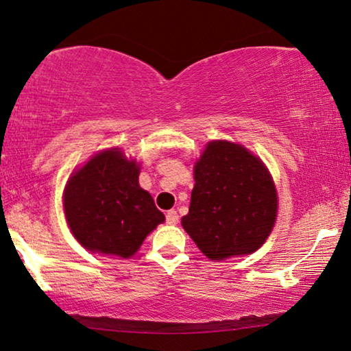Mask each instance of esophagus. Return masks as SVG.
Here are the masks:
<instances>
[{"label":"esophagus","instance_id":"34e87169","mask_svg":"<svg viewBox=\"0 0 351 351\" xmlns=\"http://www.w3.org/2000/svg\"><path fill=\"white\" fill-rule=\"evenodd\" d=\"M165 219H167V223L175 226V223H178V221H180V216H178V213L175 211V209H170V211H167Z\"/></svg>","mask_w":351,"mask_h":351}]
</instances>
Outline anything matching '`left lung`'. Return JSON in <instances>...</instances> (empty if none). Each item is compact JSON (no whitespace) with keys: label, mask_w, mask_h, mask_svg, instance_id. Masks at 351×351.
Wrapping results in <instances>:
<instances>
[{"label":"left lung","mask_w":351,"mask_h":351,"mask_svg":"<svg viewBox=\"0 0 351 351\" xmlns=\"http://www.w3.org/2000/svg\"><path fill=\"white\" fill-rule=\"evenodd\" d=\"M189 213L182 228L211 260L252 254L269 237L277 216L274 182L241 145L208 143L193 170Z\"/></svg>","instance_id":"obj_1"}]
</instances>
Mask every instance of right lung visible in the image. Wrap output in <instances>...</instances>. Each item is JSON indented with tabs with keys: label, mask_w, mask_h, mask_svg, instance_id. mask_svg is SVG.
Masks as SVG:
<instances>
[{
	"label": "right lung",
	"mask_w": 351,
	"mask_h": 351,
	"mask_svg": "<svg viewBox=\"0 0 351 351\" xmlns=\"http://www.w3.org/2000/svg\"><path fill=\"white\" fill-rule=\"evenodd\" d=\"M71 232L93 252L128 258L165 216L138 184V167L118 148L104 151L71 176L64 191Z\"/></svg>",
	"instance_id": "add662e5"
}]
</instances>
